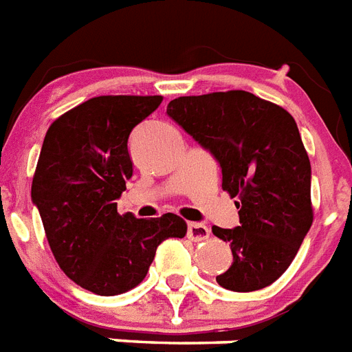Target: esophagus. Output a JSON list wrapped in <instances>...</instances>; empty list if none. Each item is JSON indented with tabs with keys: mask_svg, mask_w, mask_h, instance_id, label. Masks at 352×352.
<instances>
[{
	"mask_svg": "<svg viewBox=\"0 0 352 352\" xmlns=\"http://www.w3.org/2000/svg\"><path fill=\"white\" fill-rule=\"evenodd\" d=\"M210 234V230L207 225L204 223H196V221H190L187 225V236H189L192 241H201V240H207Z\"/></svg>",
	"mask_w": 352,
	"mask_h": 352,
	"instance_id": "esophagus-1",
	"label": "esophagus"
}]
</instances>
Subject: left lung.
I'll list each match as a JSON object with an SVG mask.
<instances>
[{"mask_svg":"<svg viewBox=\"0 0 352 352\" xmlns=\"http://www.w3.org/2000/svg\"><path fill=\"white\" fill-rule=\"evenodd\" d=\"M167 114L212 154L221 189L238 198L240 225L212 227L232 251L216 282L236 292L276 282L313 225L311 162L294 118L245 91L176 98Z\"/></svg>","mask_w":352,"mask_h":352,"instance_id":"1","label":"left lung"}]
</instances>
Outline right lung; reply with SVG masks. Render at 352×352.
Segmentation results:
<instances>
[{"label":"right lung","instance_id":"add662e5","mask_svg":"<svg viewBox=\"0 0 352 352\" xmlns=\"http://www.w3.org/2000/svg\"><path fill=\"white\" fill-rule=\"evenodd\" d=\"M162 100L91 98L50 125L39 153L30 196L50 251L72 282L100 296L136 287L160 243L187 232L173 212L153 220L118 214L132 176L129 136Z\"/></svg>","mask_w":352,"mask_h":352}]
</instances>
